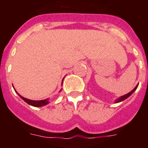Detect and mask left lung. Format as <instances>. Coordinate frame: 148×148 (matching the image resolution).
<instances>
[{
  "mask_svg": "<svg viewBox=\"0 0 148 148\" xmlns=\"http://www.w3.org/2000/svg\"><path fill=\"white\" fill-rule=\"evenodd\" d=\"M138 84H137V85L136 86L135 88L133 89V90H132V91H130V92H128V93H127V94H126V95H122V96H121V97H119V99H116V101H115V103L121 102V101H124V100H125V99H127V98L129 97V96H130V95H131L133 93V92H134V91H135V90H136L137 87H138Z\"/></svg>",
  "mask_w": 148,
  "mask_h": 148,
  "instance_id": "1",
  "label": "left lung"
}]
</instances>
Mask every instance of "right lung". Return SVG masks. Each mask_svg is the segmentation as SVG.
I'll return each mask as SVG.
<instances>
[{
    "label": "right lung",
    "instance_id": "obj_1",
    "mask_svg": "<svg viewBox=\"0 0 148 148\" xmlns=\"http://www.w3.org/2000/svg\"><path fill=\"white\" fill-rule=\"evenodd\" d=\"M17 93H18V92H17ZM18 95H19V94H18ZM19 96H20V97L24 101H26L27 104H29V105L33 106V107H42V106L47 105V104H48L49 103L48 99H44V100H40V101H34V100H30V99H26V98L23 97V96H21V95H19Z\"/></svg>",
    "mask_w": 148,
    "mask_h": 148
}]
</instances>
